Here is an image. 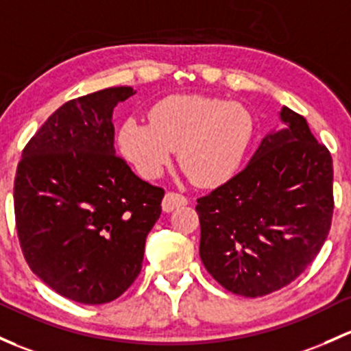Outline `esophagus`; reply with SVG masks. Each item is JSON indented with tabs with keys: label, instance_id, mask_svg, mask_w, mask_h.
<instances>
[{
	"label": "esophagus",
	"instance_id": "34e87169",
	"mask_svg": "<svg viewBox=\"0 0 351 351\" xmlns=\"http://www.w3.org/2000/svg\"><path fill=\"white\" fill-rule=\"evenodd\" d=\"M188 200L185 195L182 193H176V191H168V193L165 195L163 198V210L165 212H173L175 208H178V206H183L186 205Z\"/></svg>",
	"mask_w": 351,
	"mask_h": 351
}]
</instances>
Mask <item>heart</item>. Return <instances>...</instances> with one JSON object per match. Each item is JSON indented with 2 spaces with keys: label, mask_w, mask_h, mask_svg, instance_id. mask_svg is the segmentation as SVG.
<instances>
[{
  "label": "heart",
  "mask_w": 351,
  "mask_h": 351,
  "mask_svg": "<svg viewBox=\"0 0 351 351\" xmlns=\"http://www.w3.org/2000/svg\"><path fill=\"white\" fill-rule=\"evenodd\" d=\"M252 134V116L237 102L171 95L153 106L149 124L126 121L119 146L145 178H158L178 151L180 166L195 185L219 186L235 175Z\"/></svg>",
  "instance_id": "1"
}]
</instances>
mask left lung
I'll use <instances>...</instances> for the list:
<instances>
[{"label":"left lung","mask_w":351,"mask_h":351,"mask_svg":"<svg viewBox=\"0 0 351 351\" xmlns=\"http://www.w3.org/2000/svg\"><path fill=\"white\" fill-rule=\"evenodd\" d=\"M241 173L198 198L200 257L227 291L259 298L304 272L333 219V160L302 116L282 108Z\"/></svg>","instance_id":"1"}]
</instances>
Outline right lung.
Instances as JSON below:
<instances>
[{
  "label": "right lung",
  "mask_w": 351,
  "mask_h": 351,
  "mask_svg": "<svg viewBox=\"0 0 351 351\" xmlns=\"http://www.w3.org/2000/svg\"><path fill=\"white\" fill-rule=\"evenodd\" d=\"M134 94L109 87L58 108L23 149L14 176L21 252L55 293L82 304L121 296L141 272L165 190L114 149L112 110Z\"/></svg>",
  "instance_id": "right-lung-1"
}]
</instances>
